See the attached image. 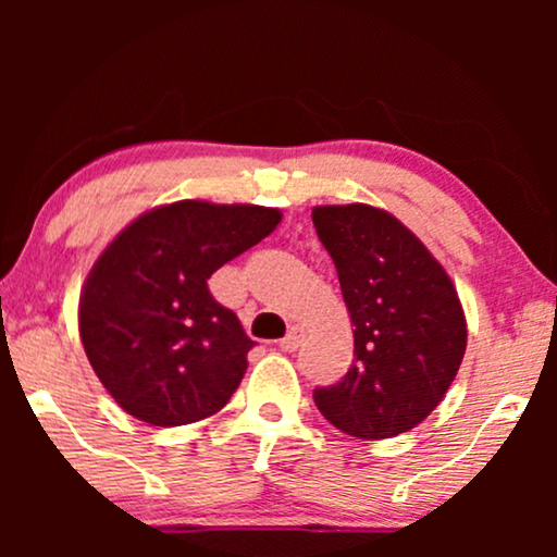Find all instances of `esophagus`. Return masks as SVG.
<instances>
[{
	"instance_id": "1",
	"label": "esophagus",
	"mask_w": 557,
	"mask_h": 557,
	"mask_svg": "<svg viewBox=\"0 0 557 557\" xmlns=\"http://www.w3.org/2000/svg\"><path fill=\"white\" fill-rule=\"evenodd\" d=\"M301 342H304V330L301 326H292L286 337L281 339V349H284V352H296V349L301 347Z\"/></svg>"
}]
</instances>
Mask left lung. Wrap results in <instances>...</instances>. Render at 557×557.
I'll list each match as a JSON object with an SVG mask.
<instances>
[{
    "mask_svg": "<svg viewBox=\"0 0 557 557\" xmlns=\"http://www.w3.org/2000/svg\"><path fill=\"white\" fill-rule=\"evenodd\" d=\"M317 235L337 269L355 326V362L314 403L334 429L391 438L444 400L467 352V319L454 281L391 212L319 205Z\"/></svg>",
    "mask_w": 557,
    "mask_h": 557,
    "instance_id": "8db88e82",
    "label": "left lung"
}]
</instances>
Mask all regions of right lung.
<instances>
[{"label": "right lung", "mask_w": 557, "mask_h": 557, "mask_svg": "<svg viewBox=\"0 0 557 557\" xmlns=\"http://www.w3.org/2000/svg\"><path fill=\"white\" fill-rule=\"evenodd\" d=\"M281 210L180 200L113 238L81 292L78 330L111 398L149 425L202 421L231 400L253 339L208 278L276 231Z\"/></svg>", "instance_id": "1"}]
</instances>
